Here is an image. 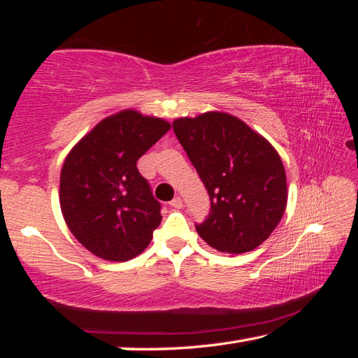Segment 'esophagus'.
Wrapping results in <instances>:
<instances>
[{
  "mask_svg": "<svg viewBox=\"0 0 358 358\" xmlns=\"http://www.w3.org/2000/svg\"><path fill=\"white\" fill-rule=\"evenodd\" d=\"M171 207L177 208V210H180L181 207H183V201H181V197H175L173 201L171 202Z\"/></svg>",
  "mask_w": 358,
  "mask_h": 358,
  "instance_id": "esophagus-1",
  "label": "esophagus"
}]
</instances>
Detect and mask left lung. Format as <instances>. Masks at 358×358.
<instances>
[{
    "label": "left lung",
    "mask_w": 358,
    "mask_h": 358,
    "mask_svg": "<svg viewBox=\"0 0 358 358\" xmlns=\"http://www.w3.org/2000/svg\"><path fill=\"white\" fill-rule=\"evenodd\" d=\"M173 132L210 196V215L197 234L220 252L256 250L287 205L286 171L273 145L224 112L177 118Z\"/></svg>",
    "instance_id": "left-lung-1"
}]
</instances>
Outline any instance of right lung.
I'll list each match as a JSON object with an SVG mask.
<instances>
[{
	"label": "right lung",
	"mask_w": 358,
	"mask_h": 358,
	"mask_svg": "<svg viewBox=\"0 0 358 358\" xmlns=\"http://www.w3.org/2000/svg\"><path fill=\"white\" fill-rule=\"evenodd\" d=\"M171 129L166 120L121 110L99 121L66 156L59 205L72 235L112 262L134 259L162 220L137 161Z\"/></svg>",
	"instance_id": "obj_1"
}]
</instances>
